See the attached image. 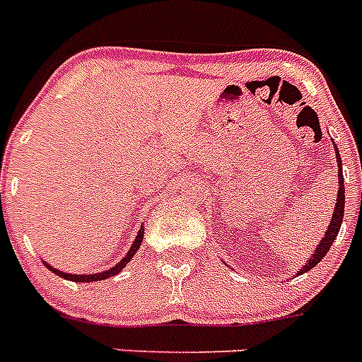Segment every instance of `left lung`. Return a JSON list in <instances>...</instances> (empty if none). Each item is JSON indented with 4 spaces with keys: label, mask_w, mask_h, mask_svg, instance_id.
Wrapping results in <instances>:
<instances>
[{
    "label": "left lung",
    "mask_w": 362,
    "mask_h": 362,
    "mask_svg": "<svg viewBox=\"0 0 362 362\" xmlns=\"http://www.w3.org/2000/svg\"><path fill=\"white\" fill-rule=\"evenodd\" d=\"M335 148V156H337V166H339V192H337V203H335V210H334V216H332V221L330 225H328V230H326L325 238L321 239V243L317 245V248H315V252H313L312 255H310V259L306 261L305 264H303V268H300L297 274H305V272L312 270L315 264L321 261L322 257H325L326 254H328V250H330L332 243L335 241V238H337L339 233V228H341V223H343V216H344V179H343V166H341V156H339V150L337 146H334Z\"/></svg>",
    "instance_id": "8db88e82"
}]
</instances>
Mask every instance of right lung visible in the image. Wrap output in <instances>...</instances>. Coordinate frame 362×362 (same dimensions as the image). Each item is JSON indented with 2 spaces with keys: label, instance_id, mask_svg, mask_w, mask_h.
I'll use <instances>...</instances> for the list:
<instances>
[{
  "label": "right lung",
  "instance_id": "add662e5",
  "mask_svg": "<svg viewBox=\"0 0 362 362\" xmlns=\"http://www.w3.org/2000/svg\"><path fill=\"white\" fill-rule=\"evenodd\" d=\"M143 233H145V228H143V226H141V228H139V232H137L136 241L132 243V246H130V250L127 252V255H124V257L121 259L119 263L114 264V267L108 268V270L99 272V274H88V276H83V274H79V276H78V274H76V276H74V274H65V272H62V270H56V268L50 267L49 263H45V267L49 268L50 272H54V274H57V276H59V277H63V279L74 281V283H92V281H103V279H108V277H112V276H116V274H119V272L124 268V264L130 263V259H132L134 255H136V252L139 250V246H141V243H143Z\"/></svg>",
  "mask_w": 362,
  "mask_h": 362
}]
</instances>
